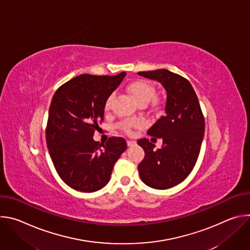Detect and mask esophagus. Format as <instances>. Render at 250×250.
Returning <instances> with one entry per match:
<instances>
[{"instance_id": "34e87169", "label": "esophagus", "mask_w": 250, "mask_h": 250, "mask_svg": "<svg viewBox=\"0 0 250 250\" xmlns=\"http://www.w3.org/2000/svg\"><path fill=\"white\" fill-rule=\"evenodd\" d=\"M126 144H127V146H133L134 145H136V141L134 140H126Z\"/></svg>"}]
</instances>
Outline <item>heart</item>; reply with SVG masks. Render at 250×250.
<instances>
[{"mask_svg":"<svg viewBox=\"0 0 250 250\" xmlns=\"http://www.w3.org/2000/svg\"><path fill=\"white\" fill-rule=\"evenodd\" d=\"M128 92L133 96V98L136 100V102L140 104H147L150 102V100L155 95V89L154 87L149 84L146 81H135L128 85L127 87ZM114 99V95H110L109 98L106 99L104 103V111H109L111 109V104ZM144 125L139 120H127L123 122L120 126L123 130H125L127 133H130L134 127H139Z\"/></svg>","mask_w":250,"mask_h":250,"instance_id":"1","label":"heart"}]
</instances>
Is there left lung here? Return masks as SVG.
I'll list each match as a JSON object with an SVG mask.
<instances>
[{
    "mask_svg": "<svg viewBox=\"0 0 250 250\" xmlns=\"http://www.w3.org/2000/svg\"><path fill=\"white\" fill-rule=\"evenodd\" d=\"M137 74L161 83L167 95L165 115L147 131L150 136L162 138V147L154 149L155 146L147 138L137 141L146 152L138 173L147 186L169 189L184 181L197 162L205 131L204 116L198 97L186 78L167 69Z\"/></svg>",
    "mask_w": 250,
    "mask_h": 250,
    "instance_id": "1",
    "label": "left lung"
}]
</instances>
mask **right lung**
<instances>
[{
    "mask_svg": "<svg viewBox=\"0 0 250 250\" xmlns=\"http://www.w3.org/2000/svg\"><path fill=\"white\" fill-rule=\"evenodd\" d=\"M82 74L53 95L46 126V145L61 179L72 189L91 193L110 181L115 163L126 149L123 137L105 144L93 139L104 121V103L125 76Z\"/></svg>",
    "mask_w": 250,
    "mask_h": 250,
    "instance_id": "add662e5",
    "label": "right lung"
}]
</instances>
